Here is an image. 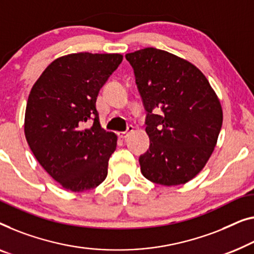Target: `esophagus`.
Returning <instances> with one entry per match:
<instances>
[{
  "label": "esophagus",
  "instance_id": "34e87169",
  "mask_svg": "<svg viewBox=\"0 0 254 254\" xmlns=\"http://www.w3.org/2000/svg\"><path fill=\"white\" fill-rule=\"evenodd\" d=\"M133 130H134V127H133V126H128V127H127V130H126V131H119V133H118V136H119L120 138L125 139V138H126L127 136L129 135Z\"/></svg>",
  "mask_w": 254,
  "mask_h": 254
}]
</instances>
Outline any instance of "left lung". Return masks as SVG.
I'll return each instance as SVG.
<instances>
[{
	"mask_svg": "<svg viewBox=\"0 0 254 254\" xmlns=\"http://www.w3.org/2000/svg\"><path fill=\"white\" fill-rule=\"evenodd\" d=\"M126 58L148 112L142 174L157 185H185L214 151L223 120L219 97L199 68L168 51L144 48Z\"/></svg>",
	"mask_w": 254,
	"mask_h": 254,
	"instance_id": "1",
	"label": "left lung"
}]
</instances>
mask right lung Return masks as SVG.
<instances>
[{"instance_id":"obj_1","label":"right lung","mask_w":254,"mask_h":254,"mask_svg":"<svg viewBox=\"0 0 254 254\" xmlns=\"http://www.w3.org/2000/svg\"><path fill=\"white\" fill-rule=\"evenodd\" d=\"M123 62L120 54L76 53L47 66L33 84L25 111V137L33 154L64 189L96 188L108 175L117 135L103 129L100 89ZM95 118L91 127L84 123Z\"/></svg>"}]
</instances>
